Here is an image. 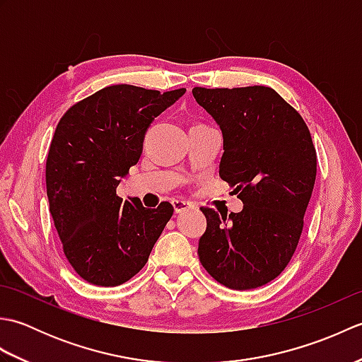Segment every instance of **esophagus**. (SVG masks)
Listing matches in <instances>:
<instances>
[{
    "label": "esophagus",
    "instance_id": "1",
    "mask_svg": "<svg viewBox=\"0 0 362 362\" xmlns=\"http://www.w3.org/2000/svg\"><path fill=\"white\" fill-rule=\"evenodd\" d=\"M171 204H173V209H174L175 213H182V211H187L189 209H193V205H191L189 202L180 201V199H174Z\"/></svg>",
    "mask_w": 362,
    "mask_h": 362
}]
</instances>
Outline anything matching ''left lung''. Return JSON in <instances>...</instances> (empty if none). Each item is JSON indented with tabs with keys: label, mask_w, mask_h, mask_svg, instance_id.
<instances>
[{
	"label": "left lung",
	"mask_w": 362,
	"mask_h": 362,
	"mask_svg": "<svg viewBox=\"0 0 362 362\" xmlns=\"http://www.w3.org/2000/svg\"><path fill=\"white\" fill-rule=\"evenodd\" d=\"M193 96L222 130L219 175L244 204L228 216L202 206L199 259L224 286L255 289L279 276L297 249L317 171L311 134L269 87H194Z\"/></svg>",
	"instance_id": "1"
}]
</instances>
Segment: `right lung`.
<instances>
[{
  "label": "right lung",
  "instance_id": "right-lung-1",
  "mask_svg": "<svg viewBox=\"0 0 362 362\" xmlns=\"http://www.w3.org/2000/svg\"><path fill=\"white\" fill-rule=\"evenodd\" d=\"M110 86L60 118L46 158V194L68 263L96 286H118L141 271L174 209L122 202L119 177L140 160L153 118L185 95Z\"/></svg>",
  "mask_w": 362,
  "mask_h": 362
}]
</instances>
